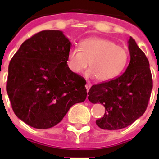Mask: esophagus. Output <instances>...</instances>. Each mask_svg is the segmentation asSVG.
I'll list each match as a JSON object with an SVG mask.
<instances>
[{
    "label": "esophagus",
    "instance_id": "1",
    "mask_svg": "<svg viewBox=\"0 0 159 159\" xmlns=\"http://www.w3.org/2000/svg\"><path fill=\"white\" fill-rule=\"evenodd\" d=\"M86 89H87V91H88V92H89V89L90 88H91V87H92V84H90V83H88V84H86Z\"/></svg>",
    "mask_w": 159,
    "mask_h": 159
}]
</instances>
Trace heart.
I'll use <instances>...</instances> for the list:
<instances>
[{
    "mask_svg": "<svg viewBox=\"0 0 159 159\" xmlns=\"http://www.w3.org/2000/svg\"><path fill=\"white\" fill-rule=\"evenodd\" d=\"M128 59V52L124 48L107 39L92 37L82 40L80 48L70 49L67 65L71 72L80 74L90 62L91 68L86 72V76L107 82L123 72Z\"/></svg>",
    "mask_w": 159,
    "mask_h": 159,
    "instance_id": "b5f03b06",
    "label": "heart"
}]
</instances>
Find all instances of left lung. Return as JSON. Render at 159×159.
I'll return each instance as SVG.
<instances>
[{"label":"left lung","instance_id":"left-lung-1","mask_svg":"<svg viewBox=\"0 0 159 159\" xmlns=\"http://www.w3.org/2000/svg\"><path fill=\"white\" fill-rule=\"evenodd\" d=\"M130 60L123 75L107 82L93 85L88 96L92 103L105 107L103 117L96 120L101 129L116 130L128 127L143 116L153 88L150 64L146 55L130 37Z\"/></svg>","mask_w":159,"mask_h":159}]
</instances>
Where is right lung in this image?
I'll use <instances>...</instances> for the list:
<instances>
[{"instance_id": "right-lung-1", "label": "right lung", "mask_w": 159, "mask_h": 159, "mask_svg": "<svg viewBox=\"0 0 159 159\" xmlns=\"http://www.w3.org/2000/svg\"><path fill=\"white\" fill-rule=\"evenodd\" d=\"M71 47L62 31L44 30L25 40L12 57L7 93L15 115L30 127L51 128L86 99V81L67 67Z\"/></svg>"}]
</instances>
